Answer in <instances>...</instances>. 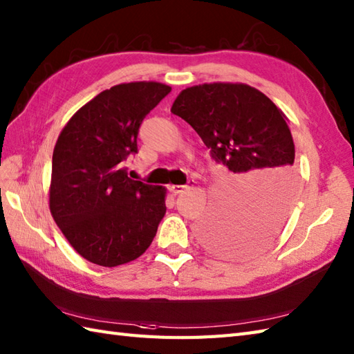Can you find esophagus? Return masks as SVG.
Segmentation results:
<instances>
[{"instance_id": "1", "label": "esophagus", "mask_w": 354, "mask_h": 354, "mask_svg": "<svg viewBox=\"0 0 354 354\" xmlns=\"http://www.w3.org/2000/svg\"><path fill=\"white\" fill-rule=\"evenodd\" d=\"M189 189H190V185H169V190L171 193H175V194L184 193L185 190H189Z\"/></svg>"}]
</instances>
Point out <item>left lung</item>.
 Returning a JSON list of instances; mask_svg holds the SVG:
<instances>
[{
	"label": "left lung",
	"instance_id": "1",
	"mask_svg": "<svg viewBox=\"0 0 354 354\" xmlns=\"http://www.w3.org/2000/svg\"><path fill=\"white\" fill-rule=\"evenodd\" d=\"M170 111L198 132L225 169L216 205L199 223L202 242L232 259L274 242L298 187L284 112L259 89L231 82L185 88Z\"/></svg>",
	"mask_w": 354,
	"mask_h": 354
}]
</instances>
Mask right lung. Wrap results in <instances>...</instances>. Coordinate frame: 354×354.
<instances>
[{
    "mask_svg": "<svg viewBox=\"0 0 354 354\" xmlns=\"http://www.w3.org/2000/svg\"><path fill=\"white\" fill-rule=\"evenodd\" d=\"M171 91L160 82H129L84 104L53 150L50 212L82 257L114 268L145 254L165 214L167 189L133 181L123 167L137 153L145 117Z\"/></svg>",
    "mask_w": 354,
    "mask_h": 354,
    "instance_id": "right-lung-1",
    "label": "right lung"
}]
</instances>
